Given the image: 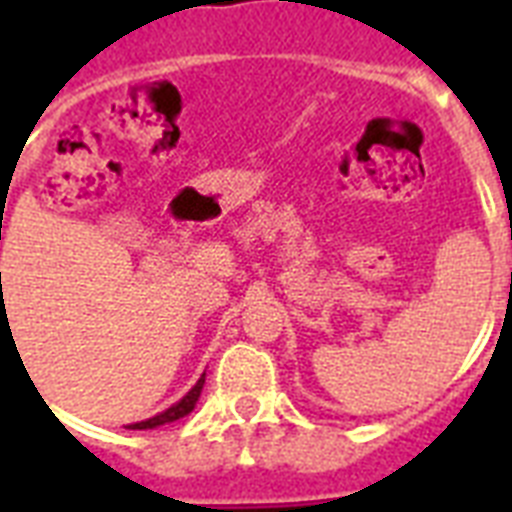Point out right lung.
<instances>
[{
    "label": "right lung",
    "mask_w": 512,
    "mask_h": 512,
    "mask_svg": "<svg viewBox=\"0 0 512 512\" xmlns=\"http://www.w3.org/2000/svg\"><path fill=\"white\" fill-rule=\"evenodd\" d=\"M201 388H204V374L199 377V382L193 385L188 393H185L177 404H172L170 409H164L162 414H156V417H151V420H143V422H135V425H130L132 430H151V428H159V425H167V422H175L180 420V417H185V414L193 412V406H196V401H199L201 396Z\"/></svg>",
    "instance_id": "add662e5"
}]
</instances>
